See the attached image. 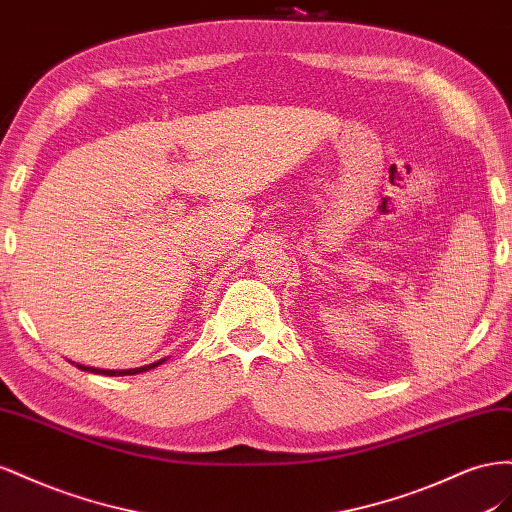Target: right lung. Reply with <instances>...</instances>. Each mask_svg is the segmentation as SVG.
Returning a JSON list of instances; mask_svg holds the SVG:
<instances>
[{
  "label": "right lung",
  "mask_w": 512,
  "mask_h": 512,
  "mask_svg": "<svg viewBox=\"0 0 512 512\" xmlns=\"http://www.w3.org/2000/svg\"><path fill=\"white\" fill-rule=\"evenodd\" d=\"M163 360L158 362H152V364H145V367H139V369H122V371H109V369H94V367H81V364H77V367L81 371H90V373H100V375H111V377H120V375H135V373H143V371H150L154 367H158V364H163Z\"/></svg>",
  "instance_id": "add662e5"
}]
</instances>
